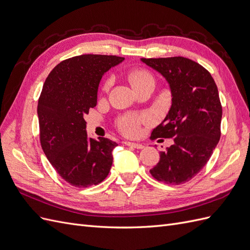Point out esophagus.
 Listing matches in <instances>:
<instances>
[{
  "instance_id": "obj_1",
  "label": "esophagus",
  "mask_w": 250,
  "mask_h": 250,
  "mask_svg": "<svg viewBox=\"0 0 250 250\" xmlns=\"http://www.w3.org/2000/svg\"><path fill=\"white\" fill-rule=\"evenodd\" d=\"M125 145L129 146V147H132V148H135V149H143L144 146L142 145V144H139V143H132V142H125Z\"/></svg>"
}]
</instances>
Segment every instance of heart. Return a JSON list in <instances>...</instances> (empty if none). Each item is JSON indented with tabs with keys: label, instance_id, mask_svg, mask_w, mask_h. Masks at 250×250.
Returning <instances> with one entry per match:
<instances>
[{
	"label": "heart",
	"instance_id": "obj_1",
	"mask_svg": "<svg viewBox=\"0 0 250 250\" xmlns=\"http://www.w3.org/2000/svg\"><path fill=\"white\" fill-rule=\"evenodd\" d=\"M130 82L133 87H138L141 85L146 84V83H154V78L150 72L147 70L139 69L135 70L130 74ZM111 80L108 79L104 83L103 90H108L110 86ZM149 120V117L144 115L139 116L135 113H128V115H124L118 120V127L119 129L122 131L126 135H137L140 132L141 125L144 122H147Z\"/></svg>",
	"mask_w": 250,
	"mask_h": 250
}]
</instances>
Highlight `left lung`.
<instances>
[{"mask_svg": "<svg viewBox=\"0 0 250 250\" xmlns=\"http://www.w3.org/2000/svg\"><path fill=\"white\" fill-rule=\"evenodd\" d=\"M167 80L172 105L151 139L173 138L150 170L156 180L181 185L207 165L220 140L222 106L216 83L208 70L185 57L141 58Z\"/></svg>", "mask_w": 250, "mask_h": 250, "instance_id": "8db88e82", "label": "left lung"}]
</instances>
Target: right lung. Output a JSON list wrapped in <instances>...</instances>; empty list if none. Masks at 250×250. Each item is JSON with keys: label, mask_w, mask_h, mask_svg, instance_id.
<instances>
[{"label": "right lung", "mask_w": 250, "mask_h": 250, "mask_svg": "<svg viewBox=\"0 0 250 250\" xmlns=\"http://www.w3.org/2000/svg\"><path fill=\"white\" fill-rule=\"evenodd\" d=\"M124 57L85 54L58 63L43 83L37 104L41 145L53 168L76 188L100 184L110 171L118 144L87 138L84 115L97 105L103 75Z\"/></svg>", "instance_id": "add662e5"}]
</instances>
